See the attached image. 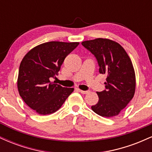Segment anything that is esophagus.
Returning a JSON list of instances; mask_svg holds the SVG:
<instances>
[{"instance_id":"esophagus-1","label":"esophagus","mask_w":152,"mask_h":152,"mask_svg":"<svg viewBox=\"0 0 152 152\" xmlns=\"http://www.w3.org/2000/svg\"><path fill=\"white\" fill-rule=\"evenodd\" d=\"M77 90L78 91L81 92V93L83 94H87V93H88V91H83V90L79 89V88H78Z\"/></svg>"}]
</instances>
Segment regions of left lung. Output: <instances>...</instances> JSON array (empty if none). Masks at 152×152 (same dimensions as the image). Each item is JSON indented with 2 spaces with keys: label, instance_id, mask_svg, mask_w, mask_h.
<instances>
[{
  "label": "left lung",
  "instance_id": "8db88e82",
  "mask_svg": "<svg viewBox=\"0 0 152 152\" xmlns=\"http://www.w3.org/2000/svg\"><path fill=\"white\" fill-rule=\"evenodd\" d=\"M96 58L99 73L106 74V89L96 92L99 100L91 109L104 117L117 116L134 97L135 72L132 61L119 43L107 38H96L81 43Z\"/></svg>",
  "mask_w": 152,
  "mask_h": 152
}]
</instances>
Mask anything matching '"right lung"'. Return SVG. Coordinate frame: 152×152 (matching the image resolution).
<instances>
[{
  "mask_svg": "<svg viewBox=\"0 0 152 152\" xmlns=\"http://www.w3.org/2000/svg\"><path fill=\"white\" fill-rule=\"evenodd\" d=\"M79 43L50 41L34 47L26 54L19 67L18 89L31 109L41 115L53 114L61 107L74 88L50 81L56 78L64 59Z\"/></svg>",
  "mask_w": 152,
  "mask_h": 152,
  "instance_id": "obj_1",
  "label": "right lung"
}]
</instances>
